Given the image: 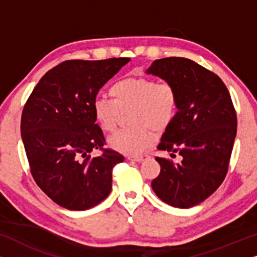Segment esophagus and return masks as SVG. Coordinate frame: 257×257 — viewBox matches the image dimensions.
Wrapping results in <instances>:
<instances>
[{
    "label": "esophagus",
    "mask_w": 257,
    "mask_h": 257,
    "mask_svg": "<svg viewBox=\"0 0 257 257\" xmlns=\"http://www.w3.org/2000/svg\"><path fill=\"white\" fill-rule=\"evenodd\" d=\"M149 156L147 154H143V156H130L127 157L128 160H132V161H137V163H142V161L149 159Z\"/></svg>",
    "instance_id": "obj_1"
}]
</instances>
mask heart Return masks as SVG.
I'll use <instances>...</instances> for the list:
<instances>
[{"mask_svg":"<svg viewBox=\"0 0 257 257\" xmlns=\"http://www.w3.org/2000/svg\"><path fill=\"white\" fill-rule=\"evenodd\" d=\"M112 100L98 97L92 104L94 120L101 130L114 131L120 113L128 112L131 127L120 130L108 138L112 149L136 156L154 142L152 128L165 130L178 113V94L170 83H157L144 77H130L110 87Z\"/></svg>","mask_w":257,"mask_h":257,"instance_id":"heart-1","label":"heart"}]
</instances>
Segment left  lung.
I'll return each mask as SVG.
<instances>
[{"mask_svg": "<svg viewBox=\"0 0 257 257\" xmlns=\"http://www.w3.org/2000/svg\"><path fill=\"white\" fill-rule=\"evenodd\" d=\"M146 73L177 91L178 113L157 149L182 157L178 164L156 158L161 170L151 186L167 205L191 208L212 195L227 174L237 126L233 101L220 77L191 59H157Z\"/></svg>", "mask_w": 257, "mask_h": 257, "instance_id": "obj_1", "label": "left lung"}]
</instances>
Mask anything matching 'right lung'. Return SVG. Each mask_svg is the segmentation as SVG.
<instances>
[{
    "label": "right lung",
    "instance_id": "1",
    "mask_svg": "<svg viewBox=\"0 0 257 257\" xmlns=\"http://www.w3.org/2000/svg\"><path fill=\"white\" fill-rule=\"evenodd\" d=\"M130 58L66 61L49 70L31 92L21 135L31 174L42 191L70 210H86L107 198L112 168L121 154L101 150L105 138L92 113L98 91Z\"/></svg>",
    "mask_w": 257,
    "mask_h": 257
}]
</instances>
